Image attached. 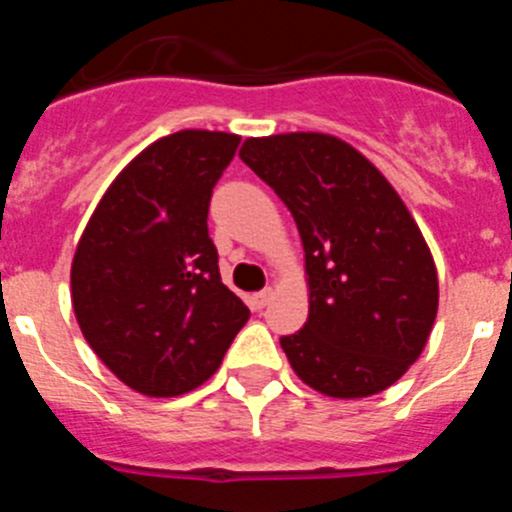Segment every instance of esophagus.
Here are the masks:
<instances>
[{
  "mask_svg": "<svg viewBox=\"0 0 512 512\" xmlns=\"http://www.w3.org/2000/svg\"><path fill=\"white\" fill-rule=\"evenodd\" d=\"M271 297H274V289H271V287L261 289L259 295H253V305H256V307H266L271 302Z\"/></svg>",
  "mask_w": 512,
  "mask_h": 512,
  "instance_id": "obj_1",
  "label": "esophagus"
}]
</instances>
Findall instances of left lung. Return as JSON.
Returning a JSON list of instances; mask_svg holds the SVG:
<instances>
[{
	"instance_id": "8db88e82",
	"label": "left lung",
	"mask_w": 512,
	"mask_h": 512,
	"mask_svg": "<svg viewBox=\"0 0 512 512\" xmlns=\"http://www.w3.org/2000/svg\"><path fill=\"white\" fill-rule=\"evenodd\" d=\"M238 156L287 205L305 248L307 323L279 338L295 374L341 400L387 390L438 312L431 248L400 194L336 135L246 138Z\"/></svg>"
}]
</instances>
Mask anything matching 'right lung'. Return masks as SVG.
Returning <instances> with one entry per match:
<instances>
[{"mask_svg": "<svg viewBox=\"0 0 512 512\" xmlns=\"http://www.w3.org/2000/svg\"><path fill=\"white\" fill-rule=\"evenodd\" d=\"M238 143L215 130L156 140L115 176L79 238V328L140 395L176 397L207 382L251 315L220 279L207 233L212 187Z\"/></svg>", "mask_w": 512, "mask_h": 512, "instance_id": "add662e5", "label": "right lung"}]
</instances>
